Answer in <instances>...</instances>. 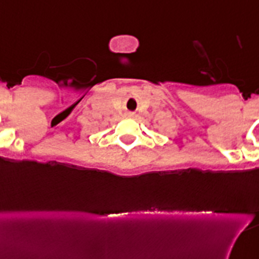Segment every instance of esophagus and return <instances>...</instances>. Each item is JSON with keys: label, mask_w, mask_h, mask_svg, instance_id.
<instances>
[{"label": "esophagus", "mask_w": 259, "mask_h": 259, "mask_svg": "<svg viewBox=\"0 0 259 259\" xmlns=\"http://www.w3.org/2000/svg\"><path fill=\"white\" fill-rule=\"evenodd\" d=\"M134 115V113H127V116H133Z\"/></svg>", "instance_id": "esophagus-1"}]
</instances>
